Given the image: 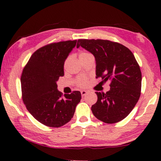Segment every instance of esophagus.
Segmentation results:
<instances>
[{
  "mask_svg": "<svg viewBox=\"0 0 161 161\" xmlns=\"http://www.w3.org/2000/svg\"><path fill=\"white\" fill-rule=\"evenodd\" d=\"M88 93V91H86V90H82L81 91V97H84L85 95Z\"/></svg>",
  "mask_w": 161,
  "mask_h": 161,
  "instance_id": "esophagus-1",
  "label": "esophagus"
}]
</instances>
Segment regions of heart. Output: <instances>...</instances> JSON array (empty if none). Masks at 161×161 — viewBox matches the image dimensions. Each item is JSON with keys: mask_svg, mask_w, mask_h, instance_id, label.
<instances>
[{"mask_svg": "<svg viewBox=\"0 0 161 161\" xmlns=\"http://www.w3.org/2000/svg\"><path fill=\"white\" fill-rule=\"evenodd\" d=\"M89 55H92V54L87 53V52H82V53L80 54V58H84ZM77 84L79 86L85 87L87 85V84H88V80H87V78L85 77H80L77 80Z\"/></svg>", "mask_w": 161, "mask_h": 161, "instance_id": "1", "label": "heart"}]
</instances>
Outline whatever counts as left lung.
<instances>
[{"mask_svg":"<svg viewBox=\"0 0 161 161\" xmlns=\"http://www.w3.org/2000/svg\"><path fill=\"white\" fill-rule=\"evenodd\" d=\"M80 46L94 54L96 78L110 81V90L96 92L97 102L92 106L94 116L107 124L126 118L141 96L142 75L139 65L129 48L107 40H78Z\"/></svg>","mask_w":161,"mask_h":161,"instance_id":"1","label":"left lung"}]
</instances>
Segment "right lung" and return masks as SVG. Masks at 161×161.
<instances>
[{
	"label": "right lung",
	"mask_w": 161,
	"mask_h": 161,
	"mask_svg": "<svg viewBox=\"0 0 161 161\" xmlns=\"http://www.w3.org/2000/svg\"><path fill=\"white\" fill-rule=\"evenodd\" d=\"M77 40L53 42L32 54L20 77L22 99L27 109L40 123L58 128L74 116L81 93L64 94L58 90L57 81L64 75V64Z\"/></svg>",
	"instance_id": "1"
}]
</instances>
